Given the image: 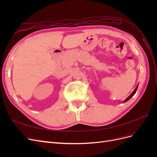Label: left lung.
<instances>
[{"mask_svg": "<svg viewBox=\"0 0 157 157\" xmlns=\"http://www.w3.org/2000/svg\"><path fill=\"white\" fill-rule=\"evenodd\" d=\"M137 86L136 88V89L134 90V92H133L132 93V94L130 95V96L129 97H128V98L125 99V100H124V102H126V101H128V100H129V99H130L132 96H134V95L136 94V91H137Z\"/></svg>", "mask_w": 157, "mask_h": 157, "instance_id": "obj_1", "label": "left lung"}]
</instances>
